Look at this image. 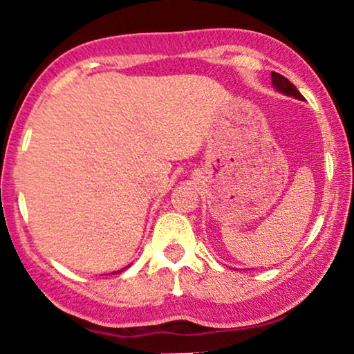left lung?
<instances>
[{
	"label": "left lung",
	"mask_w": 354,
	"mask_h": 354,
	"mask_svg": "<svg viewBox=\"0 0 354 354\" xmlns=\"http://www.w3.org/2000/svg\"><path fill=\"white\" fill-rule=\"evenodd\" d=\"M270 77H272V85L276 86V88L281 91V93L287 95V97H294V98L304 100L302 93H300V91L295 88V85L290 84V82L287 80V78L283 75H281V73L272 72V73H270Z\"/></svg>",
	"instance_id": "left-lung-1"
}]
</instances>
